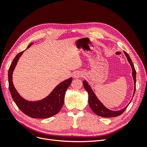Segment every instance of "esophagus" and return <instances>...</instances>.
Segmentation results:
<instances>
[{
  "mask_svg": "<svg viewBox=\"0 0 147 147\" xmlns=\"http://www.w3.org/2000/svg\"><path fill=\"white\" fill-rule=\"evenodd\" d=\"M82 76V74L79 72H75L73 75V77L75 78H79L80 77H81Z\"/></svg>",
  "mask_w": 147,
  "mask_h": 147,
  "instance_id": "34e87169",
  "label": "esophagus"
}]
</instances>
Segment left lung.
Segmentation results:
<instances>
[{
	"label": "left lung",
	"instance_id": "obj_1",
	"mask_svg": "<svg viewBox=\"0 0 147 147\" xmlns=\"http://www.w3.org/2000/svg\"><path fill=\"white\" fill-rule=\"evenodd\" d=\"M124 54H125L127 61L129 63L130 65L132 67V77L133 80H134V94H133V96L134 94V92L136 91V71L135 70L134 64H133L132 60L131 59L129 56L127 54V53L125 51H124ZM83 86L85 90L88 92V103L89 105H90V108L91 110L93 111L95 114H96L98 116L102 117H104V118H111V117H116L119 116V115H121L124 112V110L126 109L127 107V106L129 105V104L126 107H124V109L118 110V111H113V110H110L108 109L107 108H106L101 103V102L97 99V97L95 95V94L92 90V89L91 86L89 85L88 82L84 80L83 82Z\"/></svg>",
	"mask_w": 147,
	"mask_h": 147
}]
</instances>
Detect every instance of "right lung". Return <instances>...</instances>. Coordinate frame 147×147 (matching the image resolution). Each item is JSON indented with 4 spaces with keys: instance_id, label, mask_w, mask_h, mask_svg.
<instances>
[{
    "instance_id": "add662e5",
    "label": "right lung",
    "mask_w": 147,
    "mask_h": 147,
    "mask_svg": "<svg viewBox=\"0 0 147 147\" xmlns=\"http://www.w3.org/2000/svg\"><path fill=\"white\" fill-rule=\"evenodd\" d=\"M32 45L30 43L28 48ZM24 52L18 54L13 59L8 70V84L12 98L18 107L28 116L33 118H47L58 113L63 107L64 96L67 89L70 85L72 78L61 82L45 99L38 101H28L23 98L17 92L13 85L12 74L20 56Z\"/></svg>"
}]
</instances>
